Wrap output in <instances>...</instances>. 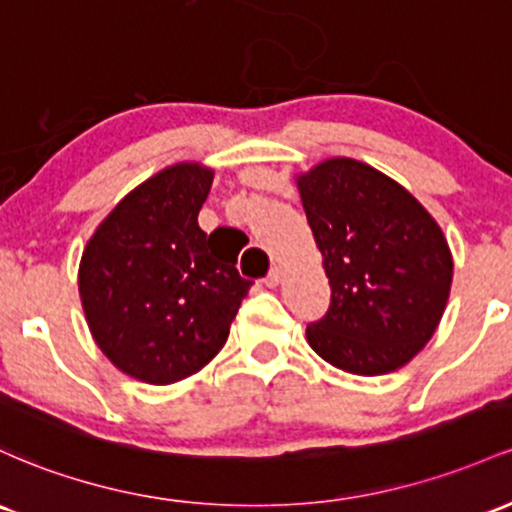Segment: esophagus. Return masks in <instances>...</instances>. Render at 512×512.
<instances>
[{"mask_svg":"<svg viewBox=\"0 0 512 512\" xmlns=\"http://www.w3.org/2000/svg\"><path fill=\"white\" fill-rule=\"evenodd\" d=\"M282 277H284L282 267H272V269H269L267 277H265V284L267 286H279V282H282Z\"/></svg>","mask_w":512,"mask_h":512,"instance_id":"esophagus-1","label":"esophagus"}]
</instances>
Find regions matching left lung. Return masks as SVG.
Wrapping results in <instances>:
<instances>
[{
	"label": "left lung",
	"mask_w": 512,
	"mask_h": 512,
	"mask_svg": "<svg viewBox=\"0 0 512 512\" xmlns=\"http://www.w3.org/2000/svg\"><path fill=\"white\" fill-rule=\"evenodd\" d=\"M296 184L330 279L308 345L342 372H396L445 313L454 267L445 235L401 184L350 157L320 162Z\"/></svg>",
	"instance_id": "left-lung-1"
}]
</instances>
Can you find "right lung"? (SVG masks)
<instances>
[{"mask_svg":"<svg viewBox=\"0 0 512 512\" xmlns=\"http://www.w3.org/2000/svg\"><path fill=\"white\" fill-rule=\"evenodd\" d=\"M211 182L213 172L196 162L157 172L123 196L82 252L92 338L145 384H174L206 367L252 286L196 221Z\"/></svg>","mask_w":512,"mask_h":512,"instance_id":"right-lung-1","label":"right lung"}]
</instances>
